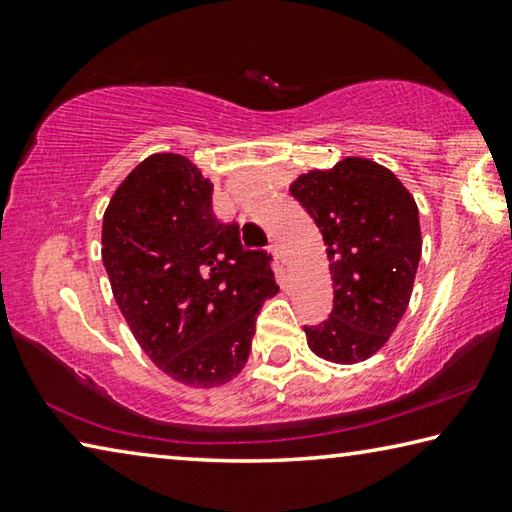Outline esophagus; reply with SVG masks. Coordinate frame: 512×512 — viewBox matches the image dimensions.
<instances>
[{"mask_svg": "<svg viewBox=\"0 0 512 512\" xmlns=\"http://www.w3.org/2000/svg\"><path fill=\"white\" fill-rule=\"evenodd\" d=\"M268 250H271L273 257L277 259V264H284V262H287V255H284V250H282V246H280V244H277V241H273V244L268 246Z\"/></svg>", "mask_w": 512, "mask_h": 512, "instance_id": "esophagus-1", "label": "esophagus"}]
</instances>
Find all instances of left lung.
<instances>
[{"instance_id": "obj_1", "label": "left lung", "mask_w": 512, "mask_h": 512, "mask_svg": "<svg viewBox=\"0 0 512 512\" xmlns=\"http://www.w3.org/2000/svg\"><path fill=\"white\" fill-rule=\"evenodd\" d=\"M291 194L323 235L334 287L327 320L305 325L309 348L334 363L366 361L409 307L422 255L418 205L393 171L366 158L302 173Z\"/></svg>"}]
</instances>
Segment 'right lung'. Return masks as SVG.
I'll use <instances>...</instances> for the list:
<instances>
[{
    "instance_id": "obj_1",
    "label": "right lung",
    "mask_w": 512,
    "mask_h": 512,
    "mask_svg": "<svg viewBox=\"0 0 512 512\" xmlns=\"http://www.w3.org/2000/svg\"><path fill=\"white\" fill-rule=\"evenodd\" d=\"M101 244L117 305L155 366L194 388L239 375L259 309L277 293L273 257L216 219L196 164L176 153L137 164L110 198Z\"/></svg>"
}]
</instances>
